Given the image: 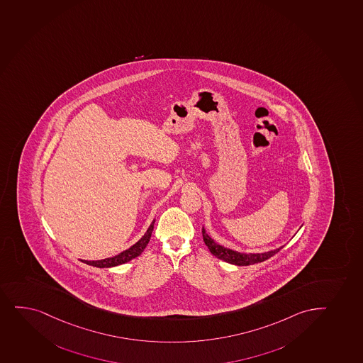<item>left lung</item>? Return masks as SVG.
<instances>
[{"mask_svg":"<svg viewBox=\"0 0 363 363\" xmlns=\"http://www.w3.org/2000/svg\"><path fill=\"white\" fill-rule=\"evenodd\" d=\"M203 239H204L205 245L208 246V249L210 250V252L213 256H216L222 261L228 262V263L235 265H251L255 264V263H261L265 259H269L270 257H273L275 253L279 252L284 247V246H281L280 249L273 250V251H269V252L246 255V253L235 252L233 250L225 249L223 246L216 244L215 241L212 240L211 238L208 237L204 228H203Z\"/></svg>","mask_w":363,"mask_h":363,"instance_id":"obj_1","label":"left lung"}]
</instances>
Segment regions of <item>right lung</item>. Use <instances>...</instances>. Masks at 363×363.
I'll return each instance as SVG.
<instances>
[{"label":"right lung","mask_w":363,"mask_h":363,"mask_svg":"<svg viewBox=\"0 0 363 363\" xmlns=\"http://www.w3.org/2000/svg\"><path fill=\"white\" fill-rule=\"evenodd\" d=\"M153 228H155V220L152 222L150 228L147 229L146 234L136 244L133 245L130 249L123 251L122 253H119L117 256L111 257V258H106V259H101V261L82 262L86 263V264L93 265V267H98V268H110V267H116V265L123 264V263L131 261V259H134L135 257L140 256L143 253L147 244L150 242Z\"/></svg>","instance_id":"right-lung-1"}]
</instances>
